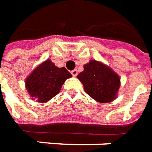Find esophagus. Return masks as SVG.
<instances>
[{
	"mask_svg": "<svg viewBox=\"0 0 152 152\" xmlns=\"http://www.w3.org/2000/svg\"><path fill=\"white\" fill-rule=\"evenodd\" d=\"M71 74H72V75H73L74 77H76L77 74H78V71H77V69H74V70L71 71Z\"/></svg>",
	"mask_w": 152,
	"mask_h": 152,
	"instance_id": "34e87169",
	"label": "esophagus"
}]
</instances>
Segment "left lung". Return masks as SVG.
<instances>
[{"label": "left lung", "mask_w": 152, "mask_h": 152, "mask_svg": "<svg viewBox=\"0 0 152 152\" xmlns=\"http://www.w3.org/2000/svg\"><path fill=\"white\" fill-rule=\"evenodd\" d=\"M83 71L77 78L86 93L100 103L115 100L120 88V77L110 67L101 61L91 60L83 65Z\"/></svg>", "instance_id": "1"}]
</instances>
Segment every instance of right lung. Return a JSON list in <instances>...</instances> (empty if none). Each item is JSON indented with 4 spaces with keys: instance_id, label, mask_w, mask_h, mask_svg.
<instances>
[{
    "instance_id": "1",
    "label": "right lung",
    "mask_w": 152,
    "mask_h": 152,
    "mask_svg": "<svg viewBox=\"0 0 152 152\" xmlns=\"http://www.w3.org/2000/svg\"><path fill=\"white\" fill-rule=\"evenodd\" d=\"M72 74L64 67L55 65L47 59L37 65L25 79V88L32 100L45 103L56 96Z\"/></svg>"
}]
</instances>
